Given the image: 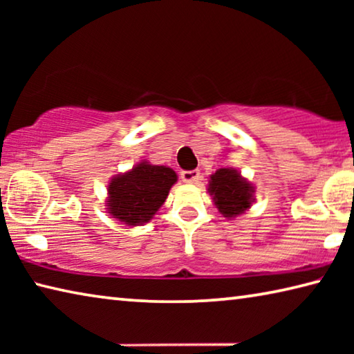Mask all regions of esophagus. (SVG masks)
Returning a JSON list of instances; mask_svg holds the SVG:
<instances>
[{
	"label": "esophagus",
	"mask_w": 354,
	"mask_h": 354,
	"mask_svg": "<svg viewBox=\"0 0 354 354\" xmlns=\"http://www.w3.org/2000/svg\"><path fill=\"white\" fill-rule=\"evenodd\" d=\"M200 178H201V173L198 170L181 171V179L185 184H196V183H198Z\"/></svg>",
	"instance_id": "1"
}]
</instances>
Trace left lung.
Listing matches in <instances>:
<instances>
[{
	"instance_id": "1",
	"label": "left lung",
	"mask_w": 354,
	"mask_h": 354,
	"mask_svg": "<svg viewBox=\"0 0 354 354\" xmlns=\"http://www.w3.org/2000/svg\"><path fill=\"white\" fill-rule=\"evenodd\" d=\"M209 194L223 217L232 218L243 214L254 201V187L234 169H220L211 175Z\"/></svg>"
}]
</instances>
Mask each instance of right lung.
I'll list each match as a JSON object with an SVG mask.
<instances>
[{"label":"right lung","instance_id":"right-lung-1","mask_svg":"<svg viewBox=\"0 0 354 354\" xmlns=\"http://www.w3.org/2000/svg\"><path fill=\"white\" fill-rule=\"evenodd\" d=\"M178 175L170 167L142 160L133 169L111 179L106 209L128 226L148 223L164 205Z\"/></svg>","mask_w":354,"mask_h":354}]
</instances>
